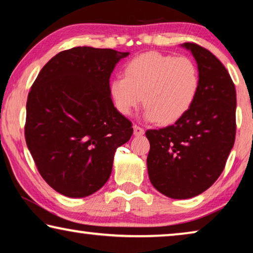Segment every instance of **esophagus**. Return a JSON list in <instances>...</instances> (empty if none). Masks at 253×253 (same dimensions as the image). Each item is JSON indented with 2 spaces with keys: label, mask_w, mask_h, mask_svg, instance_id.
<instances>
[{
  "label": "esophagus",
  "mask_w": 253,
  "mask_h": 253,
  "mask_svg": "<svg viewBox=\"0 0 253 253\" xmlns=\"http://www.w3.org/2000/svg\"><path fill=\"white\" fill-rule=\"evenodd\" d=\"M145 133V130L143 129L142 127H139L137 125L134 126V135H136V136H141V135H143Z\"/></svg>",
  "instance_id": "obj_1"
}]
</instances>
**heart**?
Here are the masks:
<instances>
[{"mask_svg":"<svg viewBox=\"0 0 253 253\" xmlns=\"http://www.w3.org/2000/svg\"><path fill=\"white\" fill-rule=\"evenodd\" d=\"M199 86V70L191 59L146 52L127 63L125 76L112 79L110 94L122 115H130L144 99V118L168 125L190 110Z\"/></svg>","mask_w":253,"mask_h":253,"instance_id":"b5f03b06","label":"heart"}]
</instances>
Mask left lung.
<instances>
[{
  "label": "left lung",
  "mask_w": 253,
  "mask_h": 253,
  "mask_svg": "<svg viewBox=\"0 0 253 253\" xmlns=\"http://www.w3.org/2000/svg\"><path fill=\"white\" fill-rule=\"evenodd\" d=\"M198 63L195 101L174 125L146 130L151 184L171 199H190L212 185L235 141L236 90L228 71L210 51L184 43Z\"/></svg>",
  "instance_id": "left-lung-1"
}]
</instances>
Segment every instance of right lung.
Instances as JSON below:
<instances>
[{"mask_svg": "<svg viewBox=\"0 0 253 253\" xmlns=\"http://www.w3.org/2000/svg\"><path fill=\"white\" fill-rule=\"evenodd\" d=\"M128 54L89 46L62 51L30 88L26 143L41 176L65 197L99 191L111 175L117 148L133 134L110 94L112 71Z\"/></svg>", "mask_w": 253, "mask_h": 253, "instance_id": "1", "label": "right lung"}]
</instances>
